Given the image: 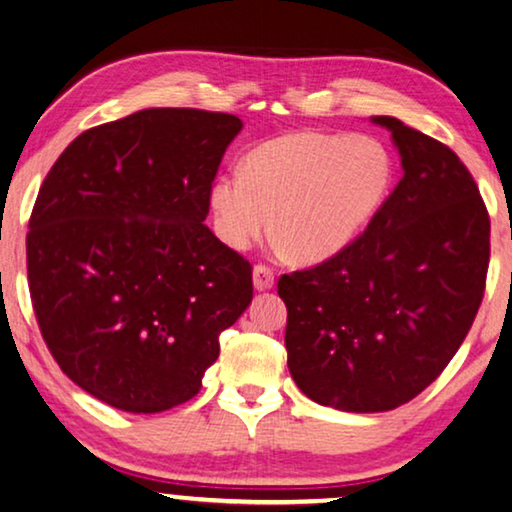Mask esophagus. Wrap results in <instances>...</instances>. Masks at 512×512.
<instances>
[{"label":"esophagus","instance_id":"obj_1","mask_svg":"<svg viewBox=\"0 0 512 512\" xmlns=\"http://www.w3.org/2000/svg\"><path fill=\"white\" fill-rule=\"evenodd\" d=\"M273 282H276V276H273V271L269 269V266L257 264L253 269V285L257 292H266V289H271Z\"/></svg>","mask_w":512,"mask_h":512}]
</instances>
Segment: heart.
I'll return each instance as SVG.
<instances>
[{"label":"heart","instance_id":"1","mask_svg":"<svg viewBox=\"0 0 512 512\" xmlns=\"http://www.w3.org/2000/svg\"><path fill=\"white\" fill-rule=\"evenodd\" d=\"M391 158L365 135L294 131L243 158L241 174L211 183L213 230L234 250L269 232L299 262H324L352 243L379 211Z\"/></svg>","mask_w":512,"mask_h":512}]
</instances>
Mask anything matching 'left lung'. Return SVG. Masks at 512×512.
<instances>
[{
	"instance_id": "1",
	"label": "left lung",
	"mask_w": 512,
	"mask_h": 512,
	"mask_svg": "<svg viewBox=\"0 0 512 512\" xmlns=\"http://www.w3.org/2000/svg\"><path fill=\"white\" fill-rule=\"evenodd\" d=\"M372 124L391 131L400 183L345 250L278 280L292 379L354 414L400 407L444 372L490 262V216L462 160L400 119Z\"/></svg>"
}]
</instances>
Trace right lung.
I'll return each mask as SVG.
<instances>
[{"label": "right lung", "mask_w": 512, "mask_h": 512, "mask_svg": "<svg viewBox=\"0 0 512 512\" xmlns=\"http://www.w3.org/2000/svg\"><path fill=\"white\" fill-rule=\"evenodd\" d=\"M234 114L151 108L89 128L38 190L27 278L64 375L114 409L158 414L200 393L253 269L204 220Z\"/></svg>", "instance_id": "obj_1"}]
</instances>
